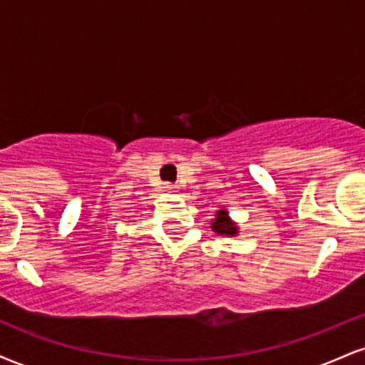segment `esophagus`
Instances as JSON below:
<instances>
[{
  "label": "esophagus",
  "mask_w": 365,
  "mask_h": 365,
  "mask_svg": "<svg viewBox=\"0 0 365 365\" xmlns=\"http://www.w3.org/2000/svg\"><path fill=\"white\" fill-rule=\"evenodd\" d=\"M177 185H173V183H165V190L166 192H177Z\"/></svg>",
  "instance_id": "34e87169"
}]
</instances>
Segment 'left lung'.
Returning <instances> with one entry per match:
<instances>
[{"label":"left lung","mask_w":365,"mask_h":365,"mask_svg":"<svg viewBox=\"0 0 365 365\" xmlns=\"http://www.w3.org/2000/svg\"><path fill=\"white\" fill-rule=\"evenodd\" d=\"M211 228H212V232L217 233V235H225V237L238 235V226L235 221L230 217L228 209L226 207L217 209L215 220L211 221Z\"/></svg>","instance_id":"obj_1"}]
</instances>
